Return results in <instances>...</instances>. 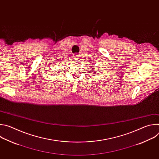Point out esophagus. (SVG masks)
Instances as JSON below:
<instances>
[{"mask_svg": "<svg viewBox=\"0 0 159 159\" xmlns=\"http://www.w3.org/2000/svg\"><path fill=\"white\" fill-rule=\"evenodd\" d=\"M74 58H75V60H77L78 59V57H79V55H77V54H75V55H74Z\"/></svg>", "mask_w": 159, "mask_h": 159, "instance_id": "34e87169", "label": "esophagus"}]
</instances>
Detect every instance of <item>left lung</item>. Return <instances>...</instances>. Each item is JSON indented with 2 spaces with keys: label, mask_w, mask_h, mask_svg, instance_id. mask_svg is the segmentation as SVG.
Listing matches in <instances>:
<instances>
[{
  "label": "left lung",
  "mask_w": 159,
  "mask_h": 159,
  "mask_svg": "<svg viewBox=\"0 0 159 159\" xmlns=\"http://www.w3.org/2000/svg\"><path fill=\"white\" fill-rule=\"evenodd\" d=\"M92 71H93V70H92ZM94 72V73H96V72Z\"/></svg>",
  "instance_id": "8db88e82"
}]
</instances>
